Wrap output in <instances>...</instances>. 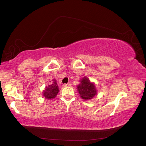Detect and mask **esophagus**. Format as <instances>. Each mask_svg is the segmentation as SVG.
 Returning <instances> with one entry per match:
<instances>
[{
  "instance_id": "34e87169",
  "label": "esophagus",
  "mask_w": 146,
  "mask_h": 146,
  "mask_svg": "<svg viewBox=\"0 0 146 146\" xmlns=\"http://www.w3.org/2000/svg\"><path fill=\"white\" fill-rule=\"evenodd\" d=\"M62 86H63L64 87H70L71 86V84H70V83H68V84H64L62 85Z\"/></svg>"
}]
</instances>
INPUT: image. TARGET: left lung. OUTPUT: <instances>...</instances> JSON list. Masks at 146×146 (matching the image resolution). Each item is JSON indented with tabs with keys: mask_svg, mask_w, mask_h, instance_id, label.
I'll return each mask as SVG.
<instances>
[{
	"mask_svg": "<svg viewBox=\"0 0 146 146\" xmlns=\"http://www.w3.org/2000/svg\"><path fill=\"white\" fill-rule=\"evenodd\" d=\"M78 86V92L81 98L84 100L92 99L97 94V90L94 83L90 82V80L87 77H84Z\"/></svg>",
	"mask_w": 146,
	"mask_h": 146,
	"instance_id": "8db88e82",
	"label": "left lung"
}]
</instances>
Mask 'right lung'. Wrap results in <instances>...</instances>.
<instances>
[{
	"label": "right lung",
	"instance_id": "right-lung-1",
	"mask_svg": "<svg viewBox=\"0 0 146 146\" xmlns=\"http://www.w3.org/2000/svg\"><path fill=\"white\" fill-rule=\"evenodd\" d=\"M50 84L45 87V90L43 91V96L45 99H52L55 98L57 94L59 92L58 85L57 84L56 79L52 80V82H50Z\"/></svg>",
	"mask_w": 146,
	"mask_h": 146
}]
</instances>
